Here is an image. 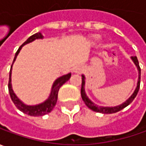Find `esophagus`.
<instances>
[{"instance_id": "34e87169", "label": "esophagus", "mask_w": 146, "mask_h": 146, "mask_svg": "<svg viewBox=\"0 0 146 146\" xmlns=\"http://www.w3.org/2000/svg\"><path fill=\"white\" fill-rule=\"evenodd\" d=\"M83 70H84V68H83L82 65H78V66H76L74 69H73V72L75 73H78V74H80V73H82L83 72Z\"/></svg>"}]
</instances>
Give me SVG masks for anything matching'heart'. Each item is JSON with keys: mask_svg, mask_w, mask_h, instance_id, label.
<instances>
[{"mask_svg": "<svg viewBox=\"0 0 146 146\" xmlns=\"http://www.w3.org/2000/svg\"><path fill=\"white\" fill-rule=\"evenodd\" d=\"M98 38H99V37L97 36V35H94V39H98Z\"/></svg>", "mask_w": 146, "mask_h": 146, "instance_id": "heart-1", "label": "heart"}]
</instances>
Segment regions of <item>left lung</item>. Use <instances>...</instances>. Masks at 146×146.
<instances>
[{"label":"left lung","instance_id":"1","mask_svg":"<svg viewBox=\"0 0 146 146\" xmlns=\"http://www.w3.org/2000/svg\"><path fill=\"white\" fill-rule=\"evenodd\" d=\"M131 59L133 61V63L135 64V65L137 66V68L138 70V79H137V87L135 89V90L133 91V93L131 94V96L126 100L124 101L123 103L119 104L118 106H115V107H103V106H99L98 104L94 103L92 102L88 96L86 94V90H85V83H86V78L84 75H82V89H81V95L82 100L84 101L85 104L90 109H91L92 111H95V112H99V113L103 114H111L115 113L117 111H119L120 110H122L124 108H126L128 106L130 103L133 101V99L136 98L137 94L138 93L139 88H140V81H141V68L139 66L138 60L137 56H131Z\"/></svg>","mask_w":146,"mask_h":146}]
</instances>
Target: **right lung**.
I'll list each match as a JSON object with an SVG mask.
<instances>
[{
  "mask_svg": "<svg viewBox=\"0 0 146 146\" xmlns=\"http://www.w3.org/2000/svg\"><path fill=\"white\" fill-rule=\"evenodd\" d=\"M42 39L43 38V35L40 32L36 33L35 35H31V37L27 39V41H25L24 43L22 44V46L18 48V50L17 51V52L15 53V56L13 59V64L11 65V68H10V71H9V92L10 94V97L12 101L14 103V105L19 109L21 111H23V113L29 115H31V116H42L44 115H47L49 112H51L52 111V109L54 107L56 106V102H57V97H58V91L60 88L61 87V86L64 85V83L66 82L67 81L69 80V78L71 77V73H68L65 75H63L60 78H56L55 80V82H53L52 86V90H51V92L50 94L48 96V98L43 101V103H38L36 105H27L23 103L22 100H20L18 98V96L15 94L14 91H13V88H12V84H11V75H12V68H13V64L14 63V61L16 60V58L18 56V53L20 52L21 49L23 48L24 45L30 43L35 41V39Z\"/></svg>",
  "mask_w": 146,
  "mask_h": 146,
  "instance_id": "add662e5",
  "label": "right lung"
}]
</instances>
